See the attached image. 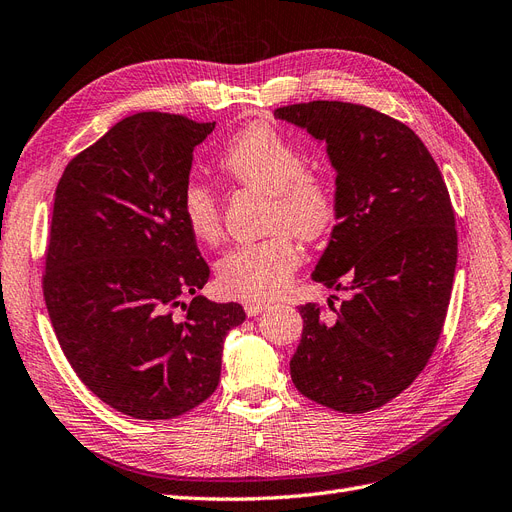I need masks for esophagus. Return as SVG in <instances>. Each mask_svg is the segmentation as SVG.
Masks as SVG:
<instances>
[{
	"instance_id": "esophagus-1",
	"label": "esophagus",
	"mask_w": 512,
	"mask_h": 512,
	"mask_svg": "<svg viewBox=\"0 0 512 512\" xmlns=\"http://www.w3.org/2000/svg\"><path fill=\"white\" fill-rule=\"evenodd\" d=\"M267 309H269V305H264V303H245V313H248L250 317H256Z\"/></svg>"
}]
</instances>
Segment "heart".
I'll return each mask as SVG.
<instances>
[{
    "mask_svg": "<svg viewBox=\"0 0 512 512\" xmlns=\"http://www.w3.org/2000/svg\"><path fill=\"white\" fill-rule=\"evenodd\" d=\"M220 169L235 184L269 197V231L277 233L228 252L218 264V281L241 301H271L288 288L301 264V250L288 231L307 241L326 235L337 218V197L309 169L307 152L267 122L241 129L224 146ZM180 209L192 237L209 245L220 241V203L203 180L186 182Z\"/></svg>",
    "mask_w": 512,
    "mask_h": 512,
    "instance_id": "obj_1",
    "label": "heart"
}]
</instances>
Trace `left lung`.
<instances>
[{
  "label": "left lung",
  "mask_w": 512,
  "mask_h": 512,
  "mask_svg": "<svg viewBox=\"0 0 512 512\" xmlns=\"http://www.w3.org/2000/svg\"><path fill=\"white\" fill-rule=\"evenodd\" d=\"M275 118L326 144L337 226L311 277L349 294L330 315L298 307L292 381L334 411L379 409L415 381L443 332L457 262L449 190L424 142L366 105L294 103Z\"/></svg>",
  "instance_id": "1"
}]
</instances>
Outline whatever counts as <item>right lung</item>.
<instances>
[{
    "instance_id": "obj_1",
    "label": "right lung",
    "mask_w": 512,
    "mask_h": 512,
    "mask_svg": "<svg viewBox=\"0 0 512 512\" xmlns=\"http://www.w3.org/2000/svg\"><path fill=\"white\" fill-rule=\"evenodd\" d=\"M214 127L127 116L69 161L55 190L52 328L88 390L135 419L178 417L214 394L226 334L245 320L239 303L197 294L209 267L180 209L192 150Z\"/></svg>"
}]
</instances>
